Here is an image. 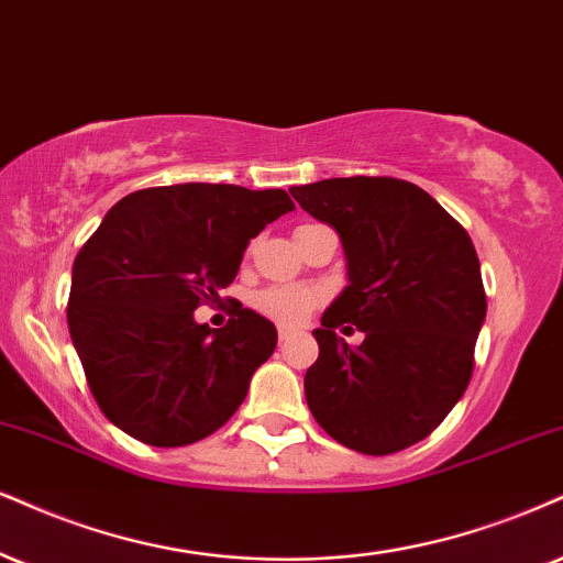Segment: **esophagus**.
<instances>
[{
	"instance_id": "34e87169",
	"label": "esophagus",
	"mask_w": 563,
	"mask_h": 563,
	"mask_svg": "<svg viewBox=\"0 0 563 563\" xmlns=\"http://www.w3.org/2000/svg\"><path fill=\"white\" fill-rule=\"evenodd\" d=\"M297 334V329L292 325H279V342H287V339H292Z\"/></svg>"
}]
</instances>
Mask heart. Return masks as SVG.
<instances>
[{"instance_id": "obj_1", "label": "heart", "mask_w": 563, "mask_h": 563, "mask_svg": "<svg viewBox=\"0 0 563 563\" xmlns=\"http://www.w3.org/2000/svg\"><path fill=\"white\" fill-rule=\"evenodd\" d=\"M323 300V289L310 284H274L255 295V308L276 323H300Z\"/></svg>"}]
</instances>
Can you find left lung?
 Segmentation results:
<instances>
[{
    "mask_svg": "<svg viewBox=\"0 0 563 563\" xmlns=\"http://www.w3.org/2000/svg\"><path fill=\"white\" fill-rule=\"evenodd\" d=\"M334 227L350 284L313 331L305 399L331 439L394 454L426 439L462 399L485 321L481 261L462 224L426 190L394 177H336L289 187ZM346 322L366 339L335 336Z\"/></svg>",
    "mask_w": 563,
    "mask_h": 563,
    "instance_id": "obj_1",
    "label": "left lung"
}]
</instances>
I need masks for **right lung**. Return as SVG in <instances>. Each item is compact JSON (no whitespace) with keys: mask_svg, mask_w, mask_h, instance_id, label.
Wrapping results in <instances>:
<instances>
[{"mask_svg":"<svg viewBox=\"0 0 563 563\" xmlns=\"http://www.w3.org/2000/svg\"><path fill=\"white\" fill-rule=\"evenodd\" d=\"M295 211L284 190L187 183L130 192L73 263L67 325L101 412L151 446L219 430L276 350L268 318L238 302L224 329L200 302L238 276L250 240Z\"/></svg>","mask_w":563,"mask_h":563,"instance_id":"1","label":"right lung"}]
</instances>
